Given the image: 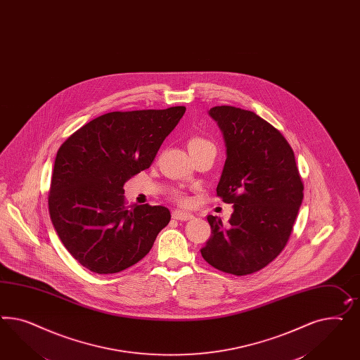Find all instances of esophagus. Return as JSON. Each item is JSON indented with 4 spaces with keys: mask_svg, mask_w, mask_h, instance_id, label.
Masks as SVG:
<instances>
[{
    "mask_svg": "<svg viewBox=\"0 0 360 360\" xmlns=\"http://www.w3.org/2000/svg\"><path fill=\"white\" fill-rule=\"evenodd\" d=\"M172 218L177 219V221H189V219L193 218V216L191 213H185L183 210H174Z\"/></svg>",
    "mask_w": 360,
    "mask_h": 360,
    "instance_id": "obj_1",
    "label": "esophagus"
}]
</instances>
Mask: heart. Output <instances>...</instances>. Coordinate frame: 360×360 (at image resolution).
<instances>
[{
    "mask_svg": "<svg viewBox=\"0 0 360 360\" xmlns=\"http://www.w3.org/2000/svg\"><path fill=\"white\" fill-rule=\"evenodd\" d=\"M205 144H212V142L207 141L204 136L195 135V136H192V138L188 141V150H193V148L205 146ZM171 198H172L175 202H177L179 205H189V197L185 195L184 192H181V191H174V192L171 193Z\"/></svg>",
    "mask_w": 360,
    "mask_h": 360,
    "instance_id": "b5f03b06",
    "label": "heart"
}]
</instances>
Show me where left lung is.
Masks as SVG:
<instances>
[{"label":"left lung","instance_id":"obj_1","mask_svg":"<svg viewBox=\"0 0 360 360\" xmlns=\"http://www.w3.org/2000/svg\"><path fill=\"white\" fill-rule=\"evenodd\" d=\"M226 143L217 195L233 204L229 224L207 216L212 236L201 248L222 272L245 276L266 267L284 250L304 198L295 154L284 135L259 115L236 106H214Z\"/></svg>","mask_w":360,"mask_h":360}]
</instances>
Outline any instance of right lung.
<instances>
[{
	"label": "right lung",
	"mask_w": 360,
	"mask_h": 360,
	"mask_svg": "<svg viewBox=\"0 0 360 360\" xmlns=\"http://www.w3.org/2000/svg\"><path fill=\"white\" fill-rule=\"evenodd\" d=\"M185 106L103 114L58 150L49 212L63 245L82 267L117 274L143 259L171 213L127 205L124 184L153 165Z\"/></svg>",
	"instance_id": "obj_1"
}]
</instances>
